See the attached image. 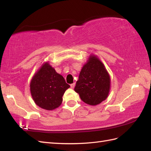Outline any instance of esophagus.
Segmentation results:
<instances>
[{"mask_svg": "<svg viewBox=\"0 0 151 151\" xmlns=\"http://www.w3.org/2000/svg\"><path fill=\"white\" fill-rule=\"evenodd\" d=\"M75 83H73V84H70V88H75Z\"/></svg>", "mask_w": 151, "mask_h": 151, "instance_id": "esophagus-1", "label": "esophagus"}]
</instances>
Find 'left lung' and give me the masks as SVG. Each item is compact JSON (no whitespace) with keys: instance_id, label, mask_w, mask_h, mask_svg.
<instances>
[{"instance_id":"obj_1","label":"left lung","mask_w":151,"mask_h":151,"mask_svg":"<svg viewBox=\"0 0 151 151\" xmlns=\"http://www.w3.org/2000/svg\"><path fill=\"white\" fill-rule=\"evenodd\" d=\"M110 86V76L104 63L95 54H90L80 72L75 91L85 103L96 106L107 99Z\"/></svg>"}]
</instances>
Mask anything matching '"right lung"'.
Segmentation results:
<instances>
[{"instance_id":"add662e5","label":"right lung","mask_w":151,"mask_h":151,"mask_svg":"<svg viewBox=\"0 0 151 151\" xmlns=\"http://www.w3.org/2000/svg\"><path fill=\"white\" fill-rule=\"evenodd\" d=\"M69 88L63 76L58 73L49 62L41 65L30 83V93L34 102L46 110L58 108L64 93Z\"/></svg>"}]
</instances>
